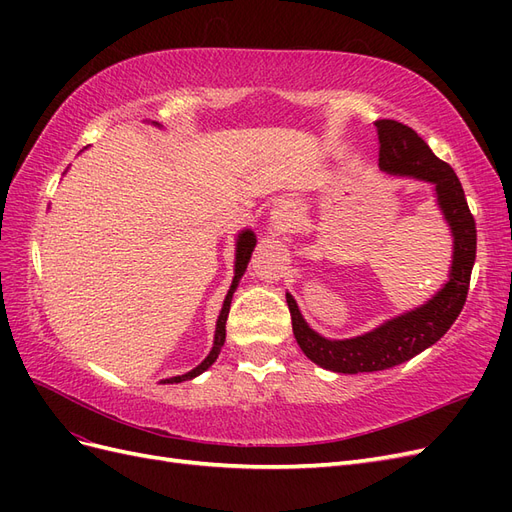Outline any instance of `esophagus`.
<instances>
[{
  "mask_svg": "<svg viewBox=\"0 0 512 512\" xmlns=\"http://www.w3.org/2000/svg\"><path fill=\"white\" fill-rule=\"evenodd\" d=\"M299 218V207L294 205V200H282L271 211V230L273 232H288L294 222Z\"/></svg>",
  "mask_w": 512,
  "mask_h": 512,
  "instance_id": "34e87169",
  "label": "esophagus"
}]
</instances>
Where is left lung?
Listing matches in <instances>:
<instances>
[{"label": "left lung", "mask_w": 512, "mask_h": 512, "mask_svg": "<svg viewBox=\"0 0 512 512\" xmlns=\"http://www.w3.org/2000/svg\"><path fill=\"white\" fill-rule=\"evenodd\" d=\"M380 141V170L397 177L429 181L436 188L438 205L453 232V265L448 282L433 297L397 318L386 320L378 329L350 339H327L318 335L303 320L297 301L286 292L292 318V333L309 361L337 371L361 374L382 371L433 346L451 329L461 314L470 290V275L476 258V224L466 194L455 170L433 156L429 145L412 128L393 119L376 121Z\"/></svg>", "instance_id": "8db88e82"}]
</instances>
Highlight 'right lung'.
<instances>
[{"label": "right lung", "mask_w": 512, "mask_h": 512, "mask_svg": "<svg viewBox=\"0 0 512 512\" xmlns=\"http://www.w3.org/2000/svg\"><path fill=\"white\" fill-rule=\"evenodd\" d=\"M153 123H156V121H153ZM254 247H256V235H254V232H252V230H241V235H239V239H237V254H235V277H232L230 290H228V294H226L224 305H222V312H220V316H218V324H215L213 348H211V352L207 354V359H205L203 363H200L198 367H194L192 371H188V374L168 378V380H164V382L175 384V382H183V380H192V378L203 374V371L209 369V367L215 363V359H218V354H220V350H222V346H224V342H226V318H228V312H230L232 294H235V290H237V286H239V280H241V275H243L245 269H247V262H250V258H252Z\"/></svg>", "instance_id": "add662e5"}]
</instances>
